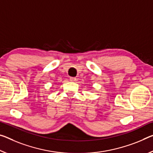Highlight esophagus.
Returning <instances> with one entry per match:
<instances>
[{"label": "esophagus", "mask_w": 153, "mask_h": 153, "mask_svg": "<svg viewBox=\"0 0 153 153\" xmlns=\"http://www.w3.org/2000/svg\"><path fill=\"white\" fill-rule=\"evenodd\" d=\"M70 81L76 82V77H70Z\"/></svg>", "instance_id": "esophagus-1"}]
</instances>
